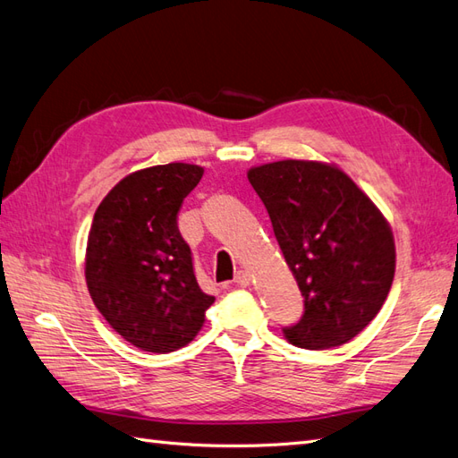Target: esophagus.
Listing matches in <instances>:
<instances>
[{
  "instance_id": "obj_1",
  "label": "esophagus",
  "mask_w": 458,
  "mask_h": 458,
  "mask_svg": "<svg viewBox=\"0 0 458 458\" xmlns=\"http://www.w3.org/2000/svg\"><path fill=\"white\" fill-rule=\"evenodd\" d=\"M235 284H237L239 287H247V285L250 284V274H249L247 270H239V272L235 274Z\"/></svg>"
}]
</instances>
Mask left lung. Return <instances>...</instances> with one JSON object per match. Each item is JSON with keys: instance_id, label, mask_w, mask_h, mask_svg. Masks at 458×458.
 Here are the masks:
<instances>
[{"instance_id": "left-lung-1", "label": "left lung", "mask_w": 458, "mask_h": 458, "mask_svg": "<svg viewBox=\"0 0 458 458\" xmlns=\"http://www.w3.org/2000/svg\"><path fill=\"white\" fill-rule=\"evenodd\" d=\"M249 181L270 216L305 313L285 338L297 348H336L369 325L396 266L388 221L336 165L285 159L252 166Z\"/></svg>"}]
</instances>
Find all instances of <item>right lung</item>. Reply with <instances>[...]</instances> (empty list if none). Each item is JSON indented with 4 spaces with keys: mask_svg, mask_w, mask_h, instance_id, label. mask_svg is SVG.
<instances>
[{
    "mask_svg": "<svg viewBox=\"0 0 458 458\" xmlns=\"http://www.w3.org/2000/svg\"><path fill=\"white\" fill-rule=\"evenodd\" d=\"M202 174L188 163L136 171L95 211L85 252L89 293L108 325L143 352L184 348L216 301L199 289L176 223Z\"/></svg>",
    "mask_w": 458,
    "mask_h": 458,
    "instance_id": "add662e5",
    "label": "right lung"
}]
</instances>
